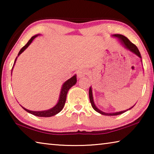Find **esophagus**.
Returning <instances> with one entry per match:
<instances>
[{"label": "esophagus", "mask_w": 154, "mask_h": 154, "mask_svg": "<svg viewBox=\"0 0 154 154\" xmlns=\"http://www.w3.org/2000/svg\"><path fill=\"white\" fill-rule=\"evenodd\" d=\"M77 77L79 78V79H81V78H82L83 77H84L85 75L87 74V72L85 70H83V69H81L79 71H78L77 72Z\"/></svg>", "instance_id": "obj_1"}]
</instances>
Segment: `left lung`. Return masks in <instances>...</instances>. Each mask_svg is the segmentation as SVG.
<instances>
[{
  "label": "left lung",
  "mask_w": 154,
  "mask_h": 154,
  "mask_svg": "<svg viewBox=\"0 0 154 154\" xmlns=\"http://www.w3.org/2000/svg\"><path fill=\"white\" fill-rule=\"evenodd\" d=\"M113 36H115V37L118 38L119 41H120V43L122 44V45H123L126 49H128V50H129L131 52H132V53H134V54H136L137 56H139L140 58H141V56H140V52L139 51V49H138V48H137V47L134 44L132 43V42H130V40L127 37H126V36L122 35H119V34H117V35H113ZM89 97H90V100L91 105H92V106L93 107V109H94V110L96 112H98V113L102 114V115H104V116H118V115H120L122 113H124V112L130 110V109H131L135 105H134V106H132L131 108H130V109H127V110H125V111L116 112V113H105V112L100 111V109H98L96 106L94 102L92 87H90V90H89Z\"/></svg>",
  "instance_id": "8db88e82"
}]
</instances>
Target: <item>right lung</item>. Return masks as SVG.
<instances>
[{
    "instance_id": "obj_1",
    "label": "right lung",
    "mask_w": 154,
    "mask_h": 154,
    "mask_svg": "<svg viewBox=\"0 0 154 154\" xmlns=\"http://www.w3.org/2000/svg\"><path fill=\"white\" fill-rule=\"evenodd\" d=\"M38 35H35V36H32V37H31L30 39L28 41V42L26 44V45L24 47H23L22 49H20L19 53H18L17 56H19L20 54H22V52L24 51L25 49H26L30 45V43L32 42V41L35 39V38ZM17 58H15V60L14 64V66L15 65V62H16ZM14 66H13V68H14ZM13 68H12V70H13ZM76 83H77V76H76V75H75L74 76H72L71 78V79H68L67 81H66V82H65L63 83V85H62V86L58 103H57L56 105L54 106V107H52L51 109H48V110L41 111H35L28 110V109H25L24 107H23L22 106V107L24 109L25 111H26L29 113L32 114L35 116L45 117V118H47V117H48H48H51V116H55V115L58 114L59 112H60L62 110V109H63L64 106L65 105V102H66V95H67L68 91L69 90L70 88H71L72 86H73L74 85L76 84Z\"/></svg>"
}]
</instances>
